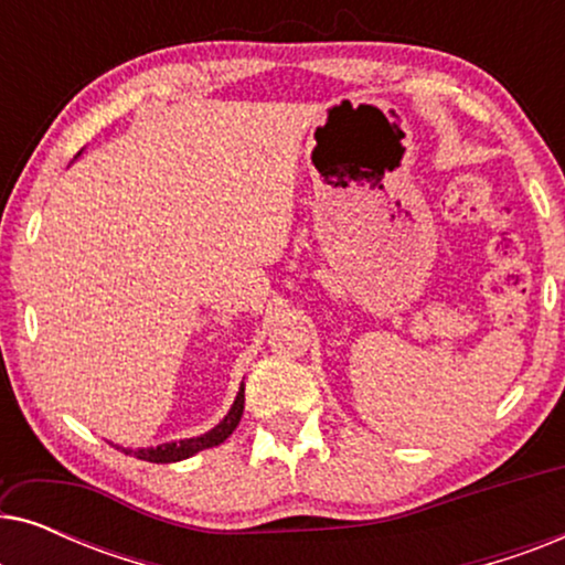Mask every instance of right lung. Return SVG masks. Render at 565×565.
<instances>
[{
  "label": "right lung",
  "mask_w": 565,
  "mask_h": 565,
  "mask_svg": "<svg viewBox=\"0 0 565 565\" xmlns=\"http://www.w3.org/2000/svg\"><path fill=\"white\" fill-rule=\"evenodd\" d=\"M242 414H244V383L236 393V401L234 406H231V412L223 416L221 424H215L211 431H205V435L180 439V443L143 447V450H126V447H118V450H122L126 455H136L138 460H149V462H177V460L192 458L195 452L207 450V447H215L221 445L223 439H228L231 431L238 427V422H242Z\"/></svg>",
  "instance_id": "1"
}]
</instances>
